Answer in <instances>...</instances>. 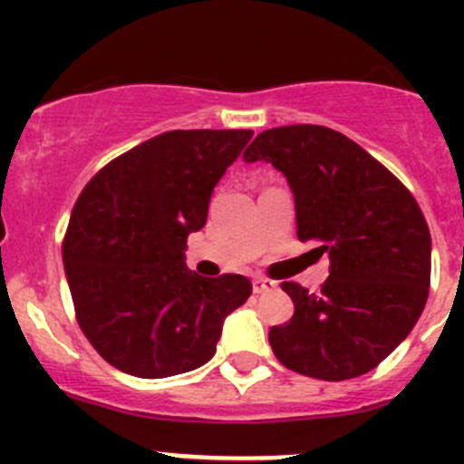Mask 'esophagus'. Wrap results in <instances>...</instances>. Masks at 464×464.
<instances>
[{"label":"esophagus","mask_w":464,"mask_h":464,"mask_svg":"<svg viewBox=\"0 0 464 464\" xmlns=\"http://www.w3.org/2000/svg\"><path fill=\"white\" fill-rule=\"evenodd\" d=\"M276 287L274 280H266V278H254V294H265L271 292Z\"/></svg>","instance_id":"34e87169"}]
</instances>
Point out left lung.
Listing matches in <instances>:
<instances>
[{
  "label": "left lung",
  "instance_id": "8db88e82",
  "mask_svg": "<svg viewBox=\"0 0 464 464\" xmlns=\"http://www.w3.org/2000/svg\"><path fill=\"white\" fill-rule=\"evenodd\" d=\"M245 161L287 177L298 240L330 256L319 294L280 285L294 316L269 330L276 359L325 382L366 375L409 336L427 303L431 233L418 202L362 145L323 125L265 130Z\"/></svg>",
  "mask_w": 464,
  "mask_h": 464
}]
</instances>
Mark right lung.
<instances>
[{
	"label": "right lung",
	"instance_id": "obj_1",
	"mask_svg": "<svg viewBox=\"0 0 464 464\" xmlns=\"http://www.w3.org/2000/svg\"><path fill=\"white\" fill-rule=\"evenodd\" d=\"M251 130H172L107 163L82 188L63 242L76 319L119 371L161 379L215 354L222 323L251 296L240 274L188 271V233Z\"/></svg>",
	"mask_w": 464,
	"mask_h": 464
}]
</instances>
